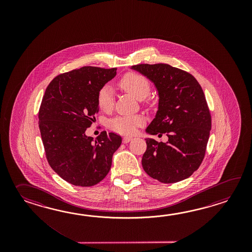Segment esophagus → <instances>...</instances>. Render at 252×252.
I'll return each mask as SVG.
<instances>
[{
	"label": "esophagus",
	"mask_w": 252,
	"mask_h": 252,
	"mask_svg": "<svg viewBox=\"0 0 252 252\" xmlns=\"http://www.w3.org/2000/svg\"><path fill=\"white\" fill-rule=\"evenodd\" d=\"M130 140H132L131 137H124V139H123V142L124 143H128Z\"/></svg>",
	"instance_id": "34e87169"
}]
</instances>
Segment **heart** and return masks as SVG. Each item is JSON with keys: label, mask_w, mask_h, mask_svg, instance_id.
<instances>
[{"label": "heart", "mask_w": 252, "mask_h": 252, "mask_svg": "<svg viewBox=\"0 0 252 252\" xmlns=\"http://www.w3.org/2000/svg\"><path fill=\"white\" fill-rule=\"evenodd\" d=\"M118 86L124 92L138 100H142L150 94L151 85L146 76L136 72H128L118 81ZM114 95L109 86L102 87L97 94V104L103 112H109L113 107ZM144 124L140 116H118L110 121V128L123 134H133L137 128Z\"/></svg>", "instance_id": "1"}]
</instances>
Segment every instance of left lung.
<instances>
[{
	"label": "left lung",
	"instance_id": "obj_1",
	"mask_svg": "<svg viewBox=\"0 0 252 252\" xmlns=\"http://www.w3.org/2000/svg\"><path fill=\"white\" fill-rule=\"evenodd\" d=\"M131 68L152 81L158 91V110L146 131L168 137L166 143L146 139L143 169L165 184L188 178L204 159L212 127L202 87L191 74L170 64H139Z\"/></svg>",
	"mask_w": 252,
	"mask_h": 252
}]
</instances>
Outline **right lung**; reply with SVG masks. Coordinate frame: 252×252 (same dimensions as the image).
Masks as SVG:
<instances>
[{
    "label": "right lung",
    "instance_id": "obj_1",
    "mask_svg": "<svg viewBox=\"0 0 252 252\" xmlns=\"http://www.w3.org/2000/svg\"><path fill=\"white\" fill-rule=\"evenodd\" d=\"M117 68L83 66L57 75L49 83L38 111L46 158L59 177L71 185L93 187L112 166L122 137L103 130L86 135L99 112L97 94L116 75Z\"/></svg>",
    "mask_w": 252,
    "mask_h": 252
}]
</instances>
